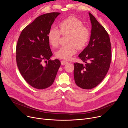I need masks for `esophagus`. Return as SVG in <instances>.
<instances>
[{
    "mask_svg": "<svg viewBox=\"0 0 128 128\" xmlns=\"http://www.w3.org/2000/svg\"><path fill=\"white\" fill-rule=\"evenodd\" d=\"M61 63L62 65H65V64L68 63V62L66 61H64V60H62L61 61Z\"/></svg>",
    "mask_w": 128,
    "mask_h": 128,
    "instance_id": "1",
    "label": "esophagus"
}]
</instances>
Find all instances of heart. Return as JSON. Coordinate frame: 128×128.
I'll return each instance as SVG.
<instances>
[{"mask_svg": "<svg viewBox=\"0 0 128 128\" xmlns=\"http://www.w3.org/2000/svg\"><path fill=\"white\" fill-rule=\"evenodd\" d=\"M60 30L55 27H51L48 33V38L50 44L54 48L59 44L62 34L69 35L67 38L68 44L62 46L55 52L56 57L69 60L78 50L84 48L87 44L90 38V31L84 26L82 21L75 16H69L59 24Z\"/></svg>", "mask_w": 128, "mask_h": 128, "instance_id": "1", "label": "heart"}]
</instances>
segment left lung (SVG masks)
<instances>
[{
  "label": "left lung",
  "instance_id": "1",
  "mask_svg": "<svg viewBox=\"0 0 128 128\" xmlns=\"http://www.w3.org/2000/svg\"><path fill=\"white\" fill-rule=\"evenodd\" d=\"M88 14L92 25L90 39L87 46L78 55L84 64L74 63L75 82L78 86L86 90L95 88L102 81L112 59L108 33L93 14Z\"/></svg>",
  "mask_w": 128,
  "mask_h": 128
}]
</instances>
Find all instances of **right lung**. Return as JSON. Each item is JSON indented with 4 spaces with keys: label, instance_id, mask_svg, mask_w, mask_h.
<instances>
[{
    "label": "right lung",
    "instance_id": "right-lung-1",
    "mask_svg": "<svg viewBox=\"0 0 128 128\" xmlns=\"http://www.w3.org/2000/svg\"><path fill=\"white\" fill-rule=\"evenodd\" d=\"M60 12H50L37 17L21 32L16 46L17 66L24 80L32 87L50 86L61 65L58 59L50 60L52 53L48 33ZM44 60H48L44 65Z\"/></svg>",
    "mask_w": 128,
    "mask_h": 128
}]
</instances>
